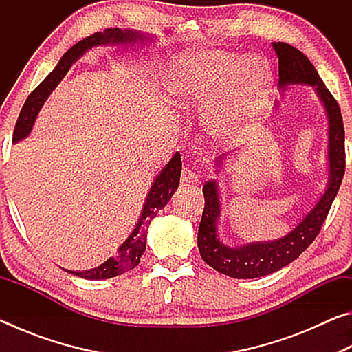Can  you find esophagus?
Returning <instances> with one entry per match:
<instances>
[{
    "label": "esophagus",
    "instance_id": "obj_1",
    "mask_svg": "<svg viewBox=\"0 0 352 352\" xmlns=\"http://www.w3.org/2000/svg\"><path fill=\"white\" fill-rule=\"evenodd\" d=\"M182 182L183 183H189V184L197 183L199 182L197 172H194L192 169H189V168H183V170H182Z\"/></svg>",
    "mask_w": 352,
    "mask_h": 352
}]
</instances>
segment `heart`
<instances>
[{
  "label": "heart",
  "instance_id": "b5f03b06",
  "mask_svg": "<svg viewBox=\"0 0 352 352\" xmlns=\"http://www.w3.org/2000/svg\"><path fill=\"white\" fill-rule=\"evenodd\" d=\"M272 82V69L258 56L200 51L168 74V91L178 102L208 109L205 127L219 141L239 138L258 115Z\"/></svg>",
  "mask_w": 352,
  "mask_h": 352
}]
</instances>
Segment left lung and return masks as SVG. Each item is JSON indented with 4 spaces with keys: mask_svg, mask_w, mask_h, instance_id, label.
Segmentation results:
<instances>
[{
    "mask_svg": "<svg viewBox=\"0 0 352 352\" xmlns=\"http://www.w3.org/2000/svg\"><path fill=\"white\" fill-rule=\"evenodd\" d=\"M272 47L278 56L279 87H285L289 83H309L315 87L318 96L324 102L329 116L331 178L323 197L287 236L275 242L250 243L239 248H230L219 241L216 233V222L220 214L217 186L214 182H206L204 186L205 210L201 214L197 237L201 259L217 272L237 279L259 278L278 272L295 261L311 245L329 214L332 201L340 189L344 166H346L344 126L340 105L320 79L311 60L300 50L284 41H273Z\"/></svg>",
    "mask_w": 352,
    "mask_h": 352,
    "instance_id": "8db88e82",
    "label": "left lung"
}]
</instances>
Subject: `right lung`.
Returning <instances> with one entry per match:
<instances>
[{
    "label": "right lung",
    "instance_id": "obj_1",
    "mask_svg": "<svg viewBox=\"0 0 352 352\" xmlns=\"http://www.w3.org/2000/svg\"><path fill=\"white\" fill-rule=\"evenodd\" d=\"M141 40H144V37L135 31H127V29L122 31V29L119 28H109L105 29L104 32H94L90 37L83 38L79 43H76L71 50L65 52V56L60 58V62H58L56 69L47 74L46 79L28 96L26 102L20 111V116L16 119L12 141L16 142L26 138L29 132H31L35 118H37V113L40 111L46 98L50 96V93L54 90L57 83L68 73L71 65H73L87 50H90V47L98 45H126L135 43V41ZM180 174L182 157L180 153L177 152L174 157L170 158V162L166 164V168L160 172L157 180L153 182L138 223H136L132 234L127 237V241L122 243L121 248H119V254L116 258L107 259L102 265L87 272H67L85 279H107L135 269V267L140 264L141 256L146 250L147 228L148 225H151V220L157 216V212L162 210V208L166 206V204H168L169 199L172 197V194H174V190L178 188Z\"/></svg>",
    "mask_w": 352,
    "mask_h": 352
}]
</instances>
